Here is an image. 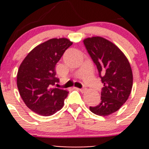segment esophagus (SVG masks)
<instances>
[{
	"mask_svg": "<svg viewBox=\"0 0 149 149\" xmlns=\"http://www.w3.org/2000/svg\"><path fill=\"white\" fill-rule=\"evenodd\" d=\"M75 89H77V90H79V91H80L81 92H84V91H86V88H76V87H75Z\"/></svg>",
	"mask_w": 149,
	"mask_h": 149,
	"instance_id": "1",
	"label": "esophagus"
}]
</instances>
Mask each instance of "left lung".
<instances>
[{
	"label": "left lung",
	"mask_w": 149,
	"mask_h": 149,
	"mask_svg": "<svg viewBox=\"0 0 149 149\" xmlns=\"http://www.w3.org/2000/svg\"><path fill=\"white\" fill-rule=\"evenodd\" d=\"M84 43L104 84L101 102L89 109L95 115L107 116L117 112L130 96L133 86L131 67L120 49L107 39L88 37Z\"/></svg>",
	"instance_id": "1"
}]
</instances>
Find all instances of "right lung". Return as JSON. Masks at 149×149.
Listing matches in <instances>:
<instances>
[{"instance_id":"obj_1","label":"right lung","mask_w":149,"mask_h":149,"mask_svg":"<svg viewBox=\"0 0 149 149\" xmlns=\"http://www.w3.org/2000/svg\"><path fill=\"white\" fill-rule=\"evenodd\" d=\"M73 42L53 38L34 48L24 59L17 73V87L24 102L31 111L50 116L62 109L68 91L51 88L59 79L55 65Z\"/></svg>"}]
</instances>
